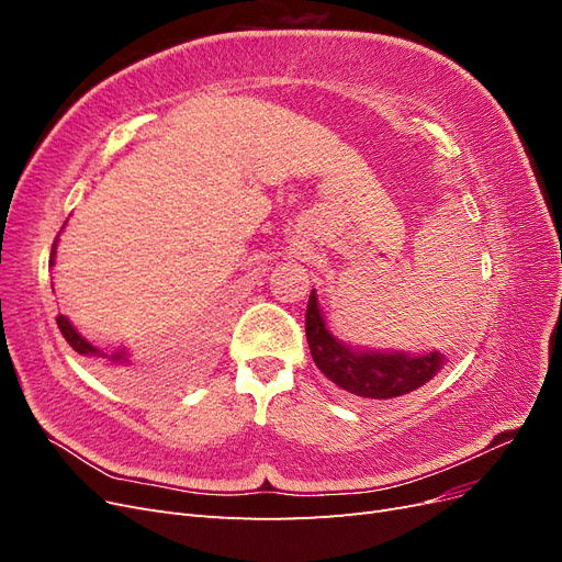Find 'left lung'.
Returning <instances> with one entry per match:
<instances>
[{
  "label": "left lung",
  "mask_w": 562,
  "mask_h": 562,
  "mask_svg": "<svg viewBox=\"0 0 562 562\" xmlns=\"http://www.w3.org/2000/svg\"><path fill=\"white\" fill-rule=\"evenodd\" d=\"M304 333L316 368L333 384L359 398L382 401L411 394L434 380L446 363V356L440 351L413 356L407 351L351 349L326 328L314 291L307 304Z\"/></svg>",
  "instance_id": "1"
}]
</instances>
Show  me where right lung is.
Wrapping results in <instances>:
<instances>
[{
    "label": "right lung",
    "instance_id": "obj_1",
    "mask_svg": "<svg viewBox=\"0 0 562 562\" xmlns=\"http://www.w3.org/2000/svg\"><path fill=\"white\" fill-rule=\"evenodd\" d=\"M56 244H58V239H56ZM56 244H54V248H50V265H54V258H56ZM56 323H58V328H60L63 337L67 339V345H70L77 353H81V356H91V359L108 361V363H112V366L128 363V356H126V351H124V349H116L114 353H108V351H103V349L93 347V345L89 342V339H83V337L77 333V328H75L72 323L67 321L63 314H58V316H56Z\"/></svg>",
    "mask_w": 562,
    "mask_h": 562
}]
</instances>
